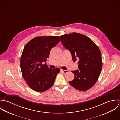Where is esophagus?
Returning <instances> with one entry per match:
<instances>
[{"label":"esophagus","instance_id":"esophagus-1","mask_svg":"<svg viewBox=\"0 0 120 120\" xmlns=\"http://www.w3.org/2000/svg\"><path fill=\"white\" fill-rule=\"evenodd\" d=\"M61 71H62V72H63L64 73H67L68 71V70H60Z\"/></svg>","mask_w":120,"mask_h":120}]
</instances>
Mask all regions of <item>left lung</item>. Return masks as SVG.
<instances>
[{
  "label": "left lung",
  "instance_id": "8db88e82",
  "mask_svg": "<svg viewBox=\"0 0 120 120\" xmlns=\"http://www.w3.org/2000/svg\"><path fill=\"white\" fill-rule=\"evenodd\" d=\"M64 47L70 52L74 62L79 60L78 68L71 71L74 79L69 81L76 89L86 91L95 85L102 68L101 52L88 37L78 33L60 36Z\"/></svg>",
  "mask_w": 120,
  "mask_h": 120
}]
</instances>
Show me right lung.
I'll return each instance as SVG.
<instances>
[{
    "mask_svg": "<svg viewBox=\"0 0 120 120\" xmlns=\"http://www.w3.org/2000/svg\"><path fill=\"white\" fill-rule=\"evenodd\" d=\"M60 41L59 36H39L29 41L22 52L20 66L22 77L32 90L46 91L53 85L60 69L49 68L46 62L50 50Z\"/></svg>",
    "mask_w": 120,
    "mask_h": 120,
    "instance_id": "add662e5",
    "label": "right lung"
}]
</instances>
